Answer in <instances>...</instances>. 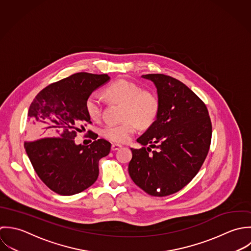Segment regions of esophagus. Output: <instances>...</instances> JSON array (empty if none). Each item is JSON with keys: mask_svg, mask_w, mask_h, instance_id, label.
Listing matches in <instances>:
<instances>
[{"mask_svg": "<svg viewBox=\"0 0 251 251\" xmlns=\"http://www.w3.org/2000/svg\"><path fill=\"white\" fill-rule=\"evenodd\" d=\"M121 148H122V147H121L120 145H116V144H113V145L111 146V151H118V150H120Z\"/></svg>", "mask_w": 251, "mask_h": 251, "instance_id": "1", "label": "esophagus"}]
</instances>
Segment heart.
Here are the masks:
<instances>
[{
    "mask_svg": "<svg viewBox=\"0 0 251 251\" xmlns=\"http://www.w3.org/2000/svg\"><path fill=\"white\" fill-rule=\"evenodd\" d=\"M105 96L111 100L123 102L122 119L119 124H108L102 128V136L114 143L128 142L136 133L138 125L146 128L157 116L159 100L154 93L141 90L135 82L119 78L104 89ZM85 108L93 120H99L102 113V104L96 94H91L85 101Z\"/></svg>",
    "mask_w": 251,
    "mask_h": 251,
    "instance_id": "b5f03b06",
    "label": "heart"
}]
</instances>
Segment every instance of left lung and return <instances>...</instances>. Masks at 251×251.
<instances>
[{"label": "left lung", "instance_id": "left-lung-1", "mask_svg": "<svg viewBox=\"0 0 251 251\" xmlns=\"http://www.w3.org/2000/svg\"><path fill=\"white\" fill-rule=\"evenodd\" d=\"M142 76L154 83L159 110L137 140L144 147L131 149L128 171L145 192L164 197L182 189L200 171L209 151L211 121L203 101L181 81L162 74Z\"/></svg>", "mask_w": 251, "mask_h": 251}]
</instances>
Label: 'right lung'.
<instances>
[{
  "mask_svg": "<svg viewBox=\"0 0 251 251\" xmlns=\"http://www.w3.org/2000/svg\"><path fill=\"white\" fill-rule=\"evenodd\" d=\"M109 78L75 74L47 86L29 107L28 136L42 139L28 140L24 148L39 177L59 195L71 196L90 187L99 176V160L110 151L103 139L89 146L75 143L77 132L84 129L82 124H91L87 97Z\"/></svg>",
  "mask_w": 251,
  "mask_h": 251,
  "instance_id": "1",
  "label": "right lung"
}]
</instances>
